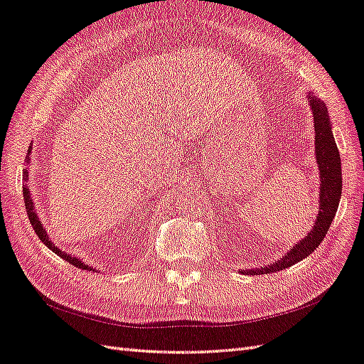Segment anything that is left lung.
Here are the masks:
<instances>
[{
	"instance_id": "obj_1",
	"label": "left lung",
	"mask_w": 364,
	"mask_h": 364,
	"mask_svg": "<svg viewBox=\"0 0 364 364\" xmlns=\"http://www.w3.org/2000/svg\"><path fill=\"white\" fill-rule=\"evenodd\" d=\"M310 108L314 112V125H315V159L320 170V208L312 230L307 233L304 239L291 247V249L282 256L279 261H274L270 265H264L261 269L241 270L245 274H265L284 270L291 265L303 261L309 255L321 244L324 236L331 228L332 220L335 218L336 208H338L341 198V159L340 151L336 148L335 139L332 134V123L329 119V112L324 102L316 99L315 95H307Z\"/></svg>"
}]
</instances>
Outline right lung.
<instances>
[{
  "instance_id": "add662e5",
  "label": "right lung",
  "mask_w": 364,
  "mask_h": 364,
  "mask_svg": "<svg viewBox=\"0 0 364 364\" xmlns=\"http://www.w3.org/2000/svg\"><path fill=\"white\" fill-rule=\"evenodd\" d=\"M31 151H32V146H29L28 156H26V162H28V164H31V157H29ZM23 174H24V181H28V179H29V177H28V174H29L28 168H24ZM23 196H24V205H26V210H28L29 220H31V224H32V227H33V230H35V233H37V236L40 237V241H41L44 245H48V249H50L55 255H58L60 258H63L65 261H68V262H70L73 265H75V267L97 272V270L92 269V267H87V265H86L83 261H80L78 258H74L73 255H69V253H66V252H63V250L57 249L55 244L50 242V239H49V236H48V233H46V230L43 228V224H41V220H40V218H38V213L35 211V207H33V202H32L31 191H29V188H28V185H24V187H23Z\"/></svg>"
}]
</instances>
